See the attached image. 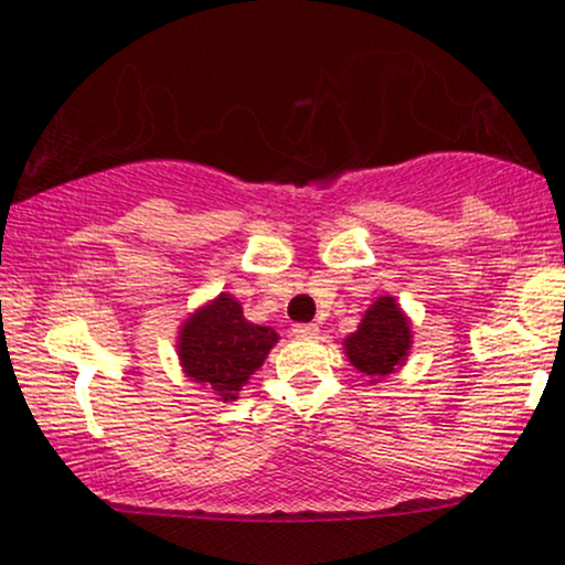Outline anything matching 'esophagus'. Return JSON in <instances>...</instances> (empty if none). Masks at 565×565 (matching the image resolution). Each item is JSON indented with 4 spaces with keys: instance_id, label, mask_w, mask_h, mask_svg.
Here are the masks:
<instances>
[{
    "instance_id": "1",
    "label": "esophagus",
    "mask_w": 565,
    "mask_h": 565,
    "mask_svg": "<svg viewBox=\"0 0 565 565\" xmlns=\"http://www.w3.org/2000/svg\"><path fill=\"white\" fill-rule=\"evenodd\" d=\"M292 334H295V338H316V334H319V327H316V324H295Z\"/></svg>"
}]
</instances>
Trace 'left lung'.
<instances>
[{"label": "left lung", "instance_id": "left-lung-1", "mask_svg": "<svg viewBox=\"0 0 565 565\" xmlns=\"http://www.w3.org/2000/svg\"><path fill=\"white\" fill-rule=\"evenodd\" d=\"M411 319L388 295L377 297L364 311L359 330L343 340L349 362L367 375L370 383L396 373L411 353Z\"/></svg>", "mask_w": 565, "mask_h": 565}]
</instances>
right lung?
<instances>
[{
  "label": "right lung",
  "instance_id": "obj_1",
  "mask_svg": "<svg viewBox=\"0 0 565 565\" xmlns=\"http://www.w3.org/2000/svg\"><path fill=\"white\" fill-rule=\"evenodd\" d=\"M276 343V330L246 321L241 302L222 292L184 319L177 353L190 381L233 402Z\"/></svg>",
  "mask_w": 565,
  "mask_h": 565
}]
</instances>
